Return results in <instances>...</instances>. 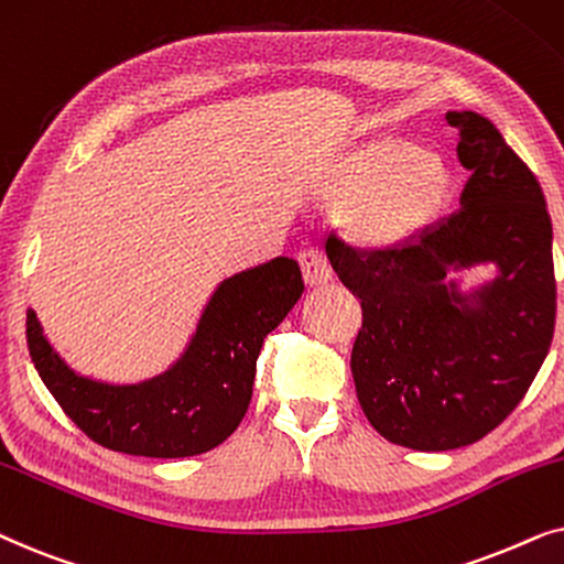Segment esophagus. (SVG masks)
Segmentation results:
<instances>
[{"mask_svg": "<svg viewBox=\"0 0 564 564\" xmlns=\"http://www.w3.org/2000/svg\"><path fill=\"white\" fill-rule=\"evenodd\" d=\"M299 265H302V273H304V281L310 283V286H322V283L333 281V268H329V262L325 254L319 250H302L296 254Z\"/></svg>", "mask_w": 564, "mask_h": 564, "instance_id": "34e87169", "label": "esophagus"}]
</instances>
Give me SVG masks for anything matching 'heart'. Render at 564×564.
<instances>
[{"instance_id":"obj_1","label":"heart","mask_w":564,"mask_h":564,"mask_svg":"<svg viewBox=\"0 0 564 564\" xmlns=\"http://www.w3.org/2000/svg\"><path fill=\"white\" fill-rule=\"evenodd\" d=\"M448 191L452 175L438 156L381 139L350 156L329 193L345 200V227L358 242L397 247L431 224Z\"/></svg>"}]
</instances>
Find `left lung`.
I'll list each match as a JSON object with an SVG mask.
<instances>
[{"label":"left lung","mask_w":564,"mask_h":564,"mask_svg":"<svg viewBox=\"0 0 564 564\" xmlns=\"http://www.w3.org/2000/svg\"><path fill=\"white\" fill-rule=\"evenodd\" d=\"M471 175L462 208L417 242L356 250L329 235L335 273L360 299L350 369L369 423L415 452L469 446L529 392L557 317L552 219L542 185L485 116L448 110ZM499 275L462 295L452 269Z\"/></svg>","instance_id":"obj_1"}]
</instances>
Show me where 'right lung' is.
I'll list each match as a JSON object with an SVG mask.
<instances>
[{
    "label": "right lung",
    "instance_id": "add662e5",
    "mask_svg": "<svg viewBox=\"0 0 564 564\" xmlns=\"http://www.w3.org/2000/svg\"><path fill=\"white\" fill-rule=\"evenodd\" d=\"M304 291L291 258L224 278L175 364L139 384H108L66 366L28 310V348L37 377L95 444L131 456L180 459L212 452L242 423L268 333Z\"/></svg>",
    "mask_w": 564,
    "mask_h": 564
}]
</instances>
